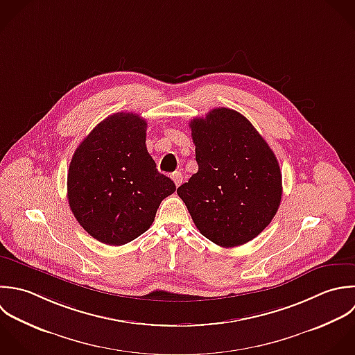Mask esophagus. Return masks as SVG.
<instances>
[{
    "mask_svg": "<svg viewBox=\"0 0 355 355\" xmlns=\"http://www.w3.org/2000/svg\"><path fill=\"white\" fill-rule=\"evenodd\" d=\"M171 180L174 181L175 187H180L182 184V181H184V177H182V174L180 171H175V173L171 174Z\"/></svg>",
    "mask_w": 355,
    "mask_h": 355,
    "instance_id": "obj_1",
    "label": "esophagus"
}]
</instances>
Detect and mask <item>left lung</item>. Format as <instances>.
<instances>
[{
    "label": "left lung",
    "instance_id": "8db88e82",
    "mask_svg": "<svg viewBox=\"0 0 355 355\" xmlns=\"http://www.w3.org/2000/svg\"><path fill=\"white\" fill-rule=\"evenodd\" d=\"M199 170L177 193L203 236L221 248L248 243L267 228L282 198V173L266 139L239 112L191 120Z\"/></svg>",
    "mask_w": 355,
    "mask_h": 355
}]
</instances>
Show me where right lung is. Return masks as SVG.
<instances>
[{
    "mask_svg": "<svg viewBox=\"0 0 355 355\" xmlns=\"http://www.w3.org/2000/svg\"><path fill=\"white\" fill-rule=\"evenodd\" d=\"M145 141L146 121L120 112L101 121L71 157L69 206L78 224L105 245L121 246L142 235L162 200L175 192Z\"/></svg>",
    "mask_w": 355,
    "mask_h": 355,
    "instance_id": "1",
    "label": "right lung"
}]
</instances>
